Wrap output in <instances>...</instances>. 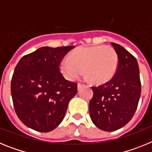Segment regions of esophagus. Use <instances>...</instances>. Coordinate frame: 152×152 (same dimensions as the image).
Here are the masks:
<instances>
[{"label": "esophagus", "mask_w": 152, "mask_h": 152, "mask_svg": "<svg viewBox=\"0 0 152 152\" xmlns=\"http://www.w3.org/2000/svg\"><path fill=\"white\" fill-rule=\"evenodd\" d=\"M83 86H85V85L83 84H81V83H78V84H77V88H78V89H80V88H82Z\"/></svg>", "instance_id": "obj_1"}]
</instances>
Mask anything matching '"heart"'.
I'll use <instances>...</instances> for the list:
<instances>
[{
  "label": "heart",
  "instance_id": "b5f03b06",
  "mask_svg": "<svg viewBox=\"0 0 152 152\" xmlns=\"http://www.w3.org/2000/svg\"><path fill=\"white\" fill-rule=\"evenodd\" d=\"M119 58L115 49L109 45L80 46L71 52L69 59H64L60 70L64 77L73 80L84 70L91 83L101 84L110 80L116 75Z\"/></svg>",
  "mask_w": 152,
  "mask_h": 152
}]
</instances>
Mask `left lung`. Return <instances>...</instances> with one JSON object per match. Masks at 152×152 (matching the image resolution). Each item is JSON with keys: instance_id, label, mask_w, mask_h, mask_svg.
I'll return each mask as SVG.
<instances>
[{"instance_id": "1", "label": "left lung", "mask_w": 152, "mask_h": 152, "mask_svg": "<svg viewBox=\"0 0 152 152\" xmlns=\"http://www.w3.org/2000/svg\"><path fill=\"white\" fill-rule=\"evenodd\" d=\"M119 58L116 75L105 84L92 87L89 110L94 124L107 132L126 126L134 116L141 96L137 60L119 44L112 42Z\"/></svg>"}]
</instances>
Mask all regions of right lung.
Returning a JSON list of instances; mask_svg holds the SVG:
<instances>
[{
	"label": "right lung",
	"mask_w": 152,
	"mask_h": 152,
	"mask_svg": "<svg viewBox=\"0 0 152 152\" xmlns=\"http://www.w3.org/2000/svg\"><path fill=\"white\" fill-rule=\"evenodd\" d=\"M74 48L42 47L17 63L11 79L12 100L18 118L29 128L48 132L64 119L77 84L64 78L60 64Z\"/></svg>",
	"instance_id": "right-lung-1"
}]
</instances>
